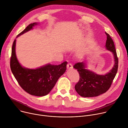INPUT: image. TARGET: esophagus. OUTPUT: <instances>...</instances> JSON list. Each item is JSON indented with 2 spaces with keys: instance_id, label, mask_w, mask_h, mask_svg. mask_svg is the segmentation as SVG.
<instances>
[{
  "instance_id": "34e87169",
  "label": "esophagus",
  "mask_w": 128,
  "mask_h": 128,
  "mask_svg": "<svg viewBox=\"0 0 128 128\" xmlns=\"http://www.w3.org/2000/svg\"><path fill=\"white\" fill-rule=\"evenodd\" d=\"M67 68L68 69H72V68H73L72 65L71 63H68V64L67 65Z\"/></svg>"
}]
</instances>
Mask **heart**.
<instances>
[{
	"instance_id": "1",
	"label": "heart",
	"mask_w": 128,
	"mask_h": 128,
	"mask_svg": "<svg viewBox=\"0 0 128 128\" xmlns=\"http://www.w3.org/2000/svg\"><path fill=\"white\" fill-rule=\"evenodd\" d=\"M84 54H85V53L84 52H81L79 54V55H80V56H84Z\"/></svg>"
}]
</instances>
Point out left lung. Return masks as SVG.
I'll use <instances>...</instances> for the list:
<instances>
[{
    "instance_id": "obj_1",
    "label": "left lung",
    "mask_w": 128,
    "mask_h": 128,
    "mask_svg": "<svg viewBox=\"0 0 128 128\" xmlns=\"http://www.w3.org/2000/svg\"><path fill=\"white\" fill-rule=\"evenodd\" d=\"M105 34L107 35L105 47L107 50L112 52L114 65L109 72L104 75H100L86 69V64L84 62L75 64L74 68L77 69L80 75V80L75 85V89L82 97L98 96L105 93L110 87L116 74L118 64L116 52L113 40L108 33Z\"/></svg>"
}]
</instances>
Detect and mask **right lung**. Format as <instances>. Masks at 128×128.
<instances>
[{
  "label": "right lung",
  "instance_id": "1",
  "mask_svg": "<svg viewBox=\"0 0 128 128\" xmlns=\"http://www.w3.org/2000/svg\"><path fill=\"white\" fill-rule=\"evenodd\" d=\"M37 24L36 22L29 24L16 38L32 30ZM16 41L15 39L13 44L10 60V69L14 76L21 87L28 94L37 96L47 95L65 72L67 62L65 61L58 65L48 64L36 69L25 68L17 60Z\"/></svg>",
  "mask_w": 128,
  "mask_h": 128
}]
</instances>
